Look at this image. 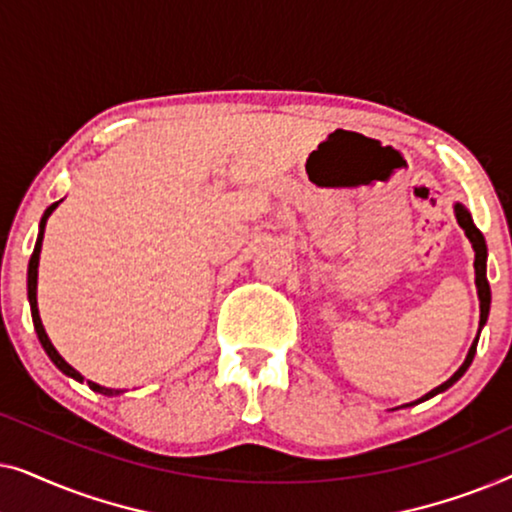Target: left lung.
Segmentation results:
<instances>
[{
    "label": "left lung",
    "mask_w": 512,
    "mask_h": 512,
    "mask_svg": "<svg viewBox=\"0 0 512 512\" xmlns=\"http://www.w3.org/2000/svg\"><path fill=\"white\" fill-rule=\"evenodd\" d=\"M454 212H457V221H459V226L466 230V237H468V240L473 242V249H475V284H478V296H480V328H482V326H485L487 314H489V303H492V291H489V282H487V244H485V237H482L480 230L475 228V223H473V219H471V214H468V209H466L464 205H454ZM478 338H480V333H478ZM478 338L473 340L471 349H468L466 361L461 363V368L457 370V373H454L447 382L440 384V387L431 389L429 394L419 398L417 403H422V401H426V398H431V396L440 394V391L450 389L452 384L457 382L459 377L466 373L468 366H471L473 356H475V347H478Z\"/></svg>",
    "instance_id": "obj_1"
}]
</instances>
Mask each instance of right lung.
Instances as JSON below:
<instances>
[{"label":"right lung","mask_w":512,"mask_h":512,"mask_svg":"<svg viewBox=\"0 0 512 512\" xmlns=\"http://www.w3.org/2000/svg\"><path fill=\"white\" fill-rule=\"evenodd\" d=\"M55 207H58V202H53V205L48 207L46 212H44V216H41V223H39V237H37V244H34V251H32V258H30V268H27V298H30L34 328H37V335H39L41 345H44V349H46V354L51 356V361L55 363V366H58V368L62 370V373L69 375V377H74V380L83 382L81 373H76V370H74L72 366H69V363H67L65 359H62V356L58 354V349L53 347V342L48 340V335H46V331H44V324H41L39 310H37V268H39L41 242H44V228H46V221H48V216L53 214V209H55ZM88 387L93 389V391H97V394H104V396L118 394V391H111V389H107V387H100V384H95V382H88Z\"/></svg>","instance_id":"right-lung-1"}]
</instances>
